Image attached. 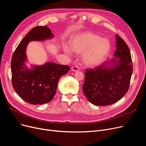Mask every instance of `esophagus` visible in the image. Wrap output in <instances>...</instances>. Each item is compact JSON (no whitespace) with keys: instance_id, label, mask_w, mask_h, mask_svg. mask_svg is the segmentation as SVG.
I'll return each mask as SVG.
<instances>
[{"instance_id":"esophagus-1","label":"esophagus","mask_w":146,"mask_h":146,"mask_svg":"<svg viewBox=\"0 0 146 146\" xmlns=\"http://www.w3.org/2000/svg\"><path fill=\"white\" fill-rule=\"evenodd\" d=\"M71 69H72V71H74V72L78 71H79V68H78V67L77 66H72V68H71Z\"/></svg>"}]
</instances>
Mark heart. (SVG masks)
Instances as JSON below:
<instances>
[{
    "instance_id": "heart-1",
    "label": "heart",
    "mask_w": 146,
    "mask_h": 146,
    "mask_svg": "<svg viewBox=\"0 0 146 146\" xmlns=\"http://www.w3.org/2000/svg\"><path fill=\"white\" fill-rule=\"evenodd\" d=\"M72 51L81 54L82 64L87 67L99 65L108 55L110 50L109 41L93 33H84L75 36L69 42ZM64 52L71 54L68 46L64 47Z\"/></svg>"
}]
</instances>
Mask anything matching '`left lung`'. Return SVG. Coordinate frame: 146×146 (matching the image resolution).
<instances>
[{"label":"left lung","instance_id":"obj_1","mask_svg":"<svg viewBox=\"0 0 146 146\" xmlns=\"http://www.w3.org/2000/svg\"><path fill=\"white\" fill-rule=\"evenodd\" d=\"M114 58L93 69H87L82 90L96 106H108L120 100L128 92L133 74L129 47L116 35Z\"/></svg>","mask_w":146,"mask_h":146}]
</instances>
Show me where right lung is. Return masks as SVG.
Returning a JSON list of instances; mask_svg holds the SVG:
<instances>
[{"mask_svg": "<svg viewBox=\"0 0 146 146\" xmlns=\"http://www.w3.org/2000/svg\"><path fill=\"white\" fill-rule=\"evenodd\" d=\"M53 37L46 25L34 27L21 40L12 55V86L21 98L33 105H43L50 102L56 94L60 77L70 69L68 66L49 62L42 65H32L31 69L26 66V49L29 42L43 41Z\"/></svg>", "mask_w": 146, "mask_h": 146, "instance_id": "obj_1", "label": "right lung"}]
</instances>
